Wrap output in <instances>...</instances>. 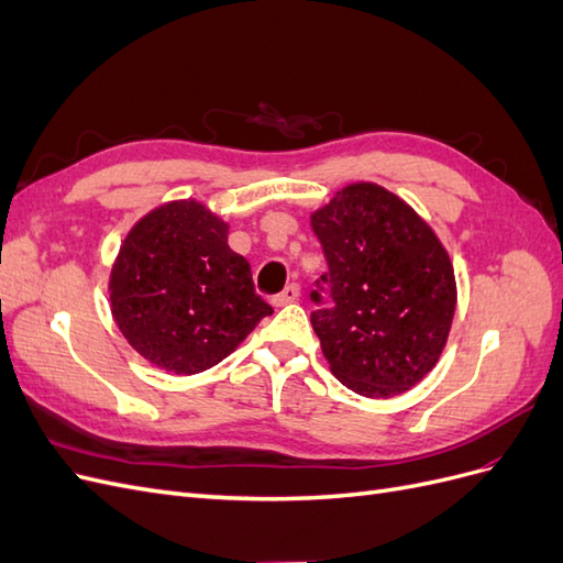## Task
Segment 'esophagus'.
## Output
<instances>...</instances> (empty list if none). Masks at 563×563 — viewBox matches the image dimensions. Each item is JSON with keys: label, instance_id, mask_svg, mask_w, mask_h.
Listing matches in <instances>:
<instances>
[{"label": "esophagus", "instance_id": "obj_1", "mask_svg": "<svg viewBox=\"0 0 563 563\" xmlns=\"http://www.w3.org/2000/svg\"><path fill=\"white\" fill-rule=\"evenodd\" d=\"M298 298H300V286H298V284H288L282 294H277L275 298H272V302H275L277 308H282V305L296 302Z\"/></svg>", "mask_w": 563, "mask_h": 563}]
</instances>
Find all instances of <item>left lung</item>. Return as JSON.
Wrapping results in <instances>:
<instances>
[{
    "label": "left lung",
    "instance_id": "left-lung-1",
    "mask_svg": "<svg viewBox=\"0 0 563 563\" xmlns=\"http://www.w3.org/2000/svg\"><path fill=\"white\" fill-rule=\"evenodd\" d=\"M329 272L331 305L312 329L333 376L387 399L439 362L455 314V275L432 228L376 183H352L310 216ZM319 284V282H317ZM321 302V294L312 291Z\"/></svg>",
    "mask_w": 563,
    "mask_h": 563
}]
</instances>
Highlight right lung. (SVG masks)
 Wrapping results in <instances>:
<instances>
[{"instance_id": "1", "label": "right lung", "mask_w": 563, "mask_h": 563, "mask_svg": "<svg viewBox=\"0 0 563 563\" xmlns=\"http://www.w3.org/2000/svg\"><path fill=\"white\" fill-rule=\"evenodd\" d=\"M228 228L197 199H178L126 234L110 272L112 317L152 366L176 376L207 371L272 314L249 261L228 246Z\"/></svg>"}]
</instances>
